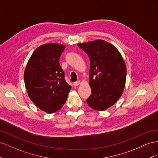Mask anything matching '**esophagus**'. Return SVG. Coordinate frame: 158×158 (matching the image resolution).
I'll list each match as a JSON object with an SVG mask.
<instances>
[{"mask_svg": "<svg viewBox=\"0 0 158 158\" xmlns=\"http://www.w3.org/2000/svg\"><path fill=\"white\" fill-rule=\"evenodd\" d=\"M80 83H81V82L79 81H78L74 82V83H73V85H74L75 87H77V86H78L79 85H80Z\"/></svg>", "mask_w": 158, "mask_h": 158, "instance_id": "esophagus-1", "label": "esophagus"}]
</instances>
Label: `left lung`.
I'll use <instances>...</instances> for the list:
<instances>
[{"label":"left lung","instance_id":"left-lung-1","mask_svg":"<svg viewBox=\"0 0 158 158\" xmlns=\"http://www.w3.org/2000/svg\"><path fill=\"white\" fill-rule=\"evenodd\" d=\"M90 60L91 94L86 102L98 111L114 105L122 96L127 78V67L123 56L113 45L105 40L78 44Z\"/></svg>","mask_w":158,"mask_h":158}]
</instances>
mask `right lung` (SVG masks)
Instances as JSON below:
<instances>
[{"label":"right lung","instance_id":"add662e5","mask_svg":"<svg viewBox=\"0 0 158 158\" xmlns=\"http://www.w3.org/2000/svg\"><path fill=\"white\" fill-rule=\"evenodd\" d=\"M65 48L59 44H43L35 49L24 70L25 87L29 98L48 114L64 105L71 87L65 80L60 57Z\"/></svg>","mask_w":158,"mask_h":158}]
</instances>
